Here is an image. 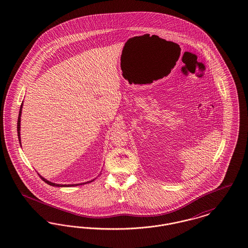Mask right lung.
Instances as JSON below:
<instances>
[{
    "label": "right lung",
    "instance_id": "add662e5",
    "mask_svg": "<svg viewBox=\"0 0 248 248\" xmlns=\"http://www.w3.org/2000/svg\"><path fill=\"white\" fill-rule=\"evenodd\" d=\"M21 110H22V104H21V106H20V109H19V114H18V119H17V136H18V140H19V142H20V116H21ZM20 144H21V142H20ZM40 177L46 182V183H47L49 185H51V186H54V187H71V186H76V185H80V184H73V185H61V184H56V183H52V182H50V181H48L46 179H45L44 177ZM93 181V180H92ZM92 181H89V182H92ZM85 184V183H84ZM82 185V184H81Z\"/></svg>",
    "mask_w": 248,
    "mask_h": 248
}]
</instances>
